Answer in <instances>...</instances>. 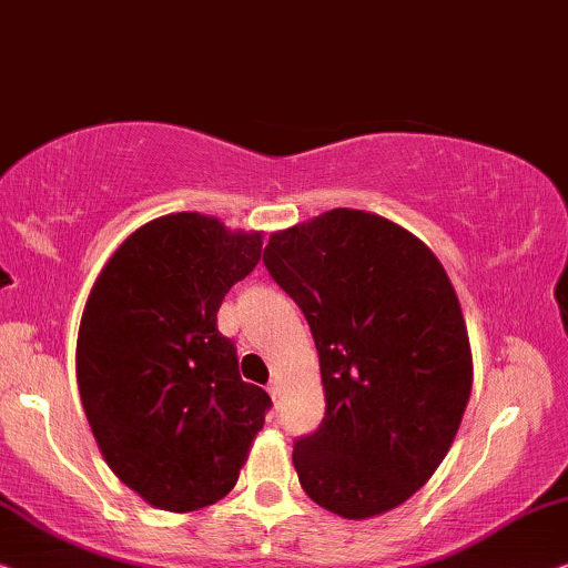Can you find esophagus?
<instances>
[{
  "label": "esophagus",
  "mask_w": 568,
  "mask_h": 568,
  "mask_svg": "<svg viewBox=\"0 0 568 568\" xmlns=\"http://www.w3.org/2000/svg\"><path fill=\"white\" fill-rule=\"evenodd\" d=\"M267 392H270V397L275 399V403H277V397H280V382H277V379H272V382L267 384Z\"/></svg>",
  "instance_id": "obj_1"
}]
</instances>
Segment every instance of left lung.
Instances as JSON below:
<instances>
[{"label":"left lung","instance_id":"1","mask_svg":"<svg viewBox=\"0 0 568 568\" xmlns=\"http://www.w3.org/2000/svg\"><path fill=\"white\" fill-rule=\"evenodd\" d=\"M262 262L320 353L327 407L293 444L301 488L345 519L395 509L447 457L473 389L447 272L413 233L347 207L272 233Z\"/></svg>","mask_w":568,"mask_h":568}]
</instances>
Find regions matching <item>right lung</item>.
Returning a JSON list of instances; mask_svg holds the SVG:
<instances>
[{
    "label": "right lung",
    "instance_id": "add662e5",
    "mask_svg": "<svg viewBox=\"0 0 568 568\" xmlns=\"http://www.w3.org/2000/svg\"><path fill=\"white\" fill-rule=\"evenodd\" d=\"M262 256V233L215 217L150 221L98 275L78 337V387L105 463L169 511L215 504L272 407L239 374L217 308Z\"/></svg>",
    "mask_w": 568,
    "mask_h": 568
}]
</instances>
